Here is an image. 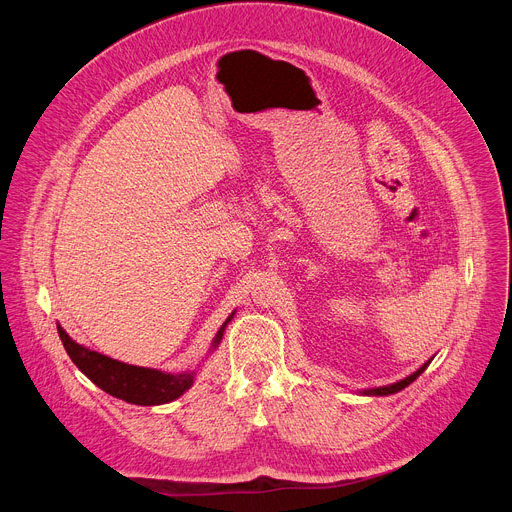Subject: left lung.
<instances>
[{"label":"left lung","mask_w":512,"mask_h":512,"mask_svg":"<svg viewBox=\"0 0 512 512\" xmlns=\"http://www.w3.org/2000/svg\"><path fill=\"white\" fill-rule=\"evenodd\" d=\"M429 362H431V358L425 362V364H421V367L413 373V375H409V377H405L403 381H397V383H393V385H385V387H375V389H364L362 391V395H375V397H379V395H393V393H399V391H403L405 387H409L427 367H429Z\"/></svg>","instance_id":"obj_1"}]
</instances>
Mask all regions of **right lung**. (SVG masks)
Returning a JSON list of instances; mask_svg holds the SVG:
<instances>
[{"mask_svg":"<svg viewBox=\"0 0 512 512\" xmlns=\"http://www.w3.org/2000/svg\"><path fill=\"white\" fill-rule=\"evenodd\" d=\"M235 312L225 320V324L221 326V330L216 332L210 352L221 344L223 334L227 324L233 320ZM58 328V336L64 344L66 354L70 356V360L77 364L79 371L85 373L99 389H103L105 393L123 399L127 403L133 405H164L170 403L174 399H178L180 395H184L196 377V371H184L178 375L172 373H164V371H156V369H145V367H135V364H127L115 358H109L101 352L89 350L87 346L79 344L72 340L62 326Z\"/></svg>","mask_w":512,"mask_h":512,"instance_id":"add662e5","label":"right lung"}]
</instances>
